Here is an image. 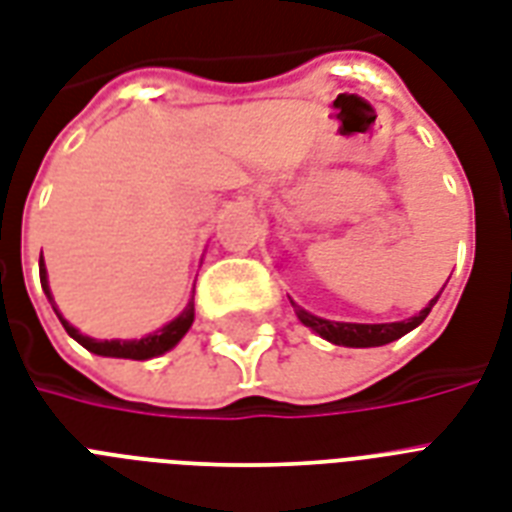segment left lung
<instances>
[{"mask_svg": "<svg viewBox=\"0 0 512 512\" xmlns=\"http://www.w3.org/2000/svg\"><path fill=\"white\" fill-rule=\"evenodd\" d=\"M438 297H433L417 316L404 321H393V324H348V321H327L313 316V313L303 311L300 305H295L297 319L303 321L305 327H311L316 335L324 340L335 342V345H345V348H377V345H388V342L404 337L406 332H412L414 327H420L422 321L428 319L430 308L436 305Z\"/></svg>", "mask_w": 512, "mask_h": 512, "instance_id": "1", "label": "left lung"}]
</instances>
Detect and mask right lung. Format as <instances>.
<instances>
[{
    "label": "right lung",
    "instance_id": "obj_1",
    "mask_svg": "<svg viewBox=\"0 0 512 512\" xmlns=\"http://www.w3.org/2000/svg\"><path fill=\"white\" fill-rule=\"evenodd\" d=\"M39 279H42L44 295H47V300L52 303L50 284H47V268H44L42 263H39ZM52 308H55V303H52ZM55 313H58L60 324H63V329H66L68 335L74 337L79 345H84L90 353H98V356H108V358H135V361H146V358L162 356V353H167V350L175 348L177 342L183 340V335L191 329L193 324V297H191V303L185 305V311L180 313L175 321H170L167 327H162L159 332H154V335L140 337V340H92V337L82 335L76 327H71V324L60 316L58 308H55Z\"/></svg>",
    "mask_w": 512,
    "mask_h": 512
}]
</instances>
